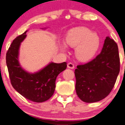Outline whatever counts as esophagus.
Masks as SVG:
<instances>
[{
  "label": "esophagus",
  "instance_id": "34e87169",
  "mask_svg": "<svg viewBox=\"0 0 125 125\" xmlns=\"http://www.w3.org/2000/svg\"><path fill=\"white\" fill-rule=\"evenodd\" d=\"M67 66L68 68H70V69H74V65L73 63H71V62L68 63L67 65Z\"/></svg>",
  "mask_w": 125,
  "mask_h": 125
}]
</instances>
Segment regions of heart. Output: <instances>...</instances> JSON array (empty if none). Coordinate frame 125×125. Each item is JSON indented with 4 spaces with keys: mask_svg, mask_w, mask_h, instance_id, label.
Listing matches in <instances>:
<instances>
[{
    "mask_svg": "<svg viewBox=\"0 0 125 125\" xmlns=\"http://www.w3.org/2000/svg\"><path fill=\"white\" fill-rule=\"evenodd\" d=\"M66 43L71 47H75L77 58L82 61H86L91 59L96 53L100 39L97 34L92 32L85 27H77L71 29L66 36ZM66 45L63 48L66 50Z\"/></svg>",
    "mask_w": 125,
    "mask_h": 125,
    "instance_id": "heart-1",
    "label": "heart"
}]
</instances>
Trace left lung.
<instances>
[{
  "label": "left lung",
  "mask_w": 125,
  "mask_h": 125,
  "mask_svg": "<svg viewBox=\"0 0 125 125\" xmlns=\"http://www.w3.org/2000/svg\"><path fill=\"white\" fill-rule=\"evenodd\" d=\"M117 44L106 37L101 52L93 60L77 66L75 90L80 100L99 102L108 96L114 88L120 72Z\"/></svg>",
  "instance_id": "obj_1"
}]
</instances>
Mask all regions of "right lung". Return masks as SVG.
Wrapping results in <instances>:
<instances>
[{
    "mask_svg": "<svg viewBox=\"0 0 125 125\" xmlns=\"http://www.w3.org/2000/svg\"><path fill=\"white\" fill-rule=\"evenodd\" d=\"M26 31L12 41L6 55L10 81L20 94L31 101L40 103L48 100L54 93L57 75L66 68V62H51L34 74L23 70L18 60L21 43L26 37Z\"/></svg>",
    "mask_w": 125,
    "mask_h": 125,
    "instance_id": "1",
    "label": "right lung"
}]
</instances>
